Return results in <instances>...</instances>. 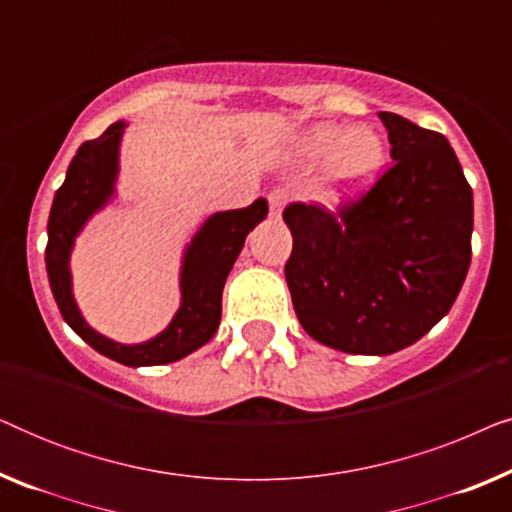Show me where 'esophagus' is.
Returning <instances> with one entry per match:
<instances>
[{
    "instance_id": "1",
    "label": "esophagus",
    "mask_w": 512,
    "mask_h": 512,
    "mask_svg": "<svg viewBox=\"0 0 512 512\" xmlns=\"http://www.w3.org/2000/svg\"><path fill=\"white\" fill-rule=\"evenodd\" d=\"M289 198V191L286 188H275V191H270L268 195V202H270V216H282V209H284V202Z\"/></svg>"
}]
</instances>
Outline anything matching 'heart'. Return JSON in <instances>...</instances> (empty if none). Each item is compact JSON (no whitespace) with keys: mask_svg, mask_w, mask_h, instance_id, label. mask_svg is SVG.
<instances>
[{"mask_svg":"<svg viewBox=\"0 0 512 512\" xmlns=\"http://www.w3.org/2000/svg\"><path fill=\"white\" fill-rule=\"evenodd\" d=\"M303 153L310 160L328 158L319 193L326 202H340L366 191L387 160V149L375 130L338 123H319L307 130Z\"/></svg>","mask_w":512,"mask_h":512,"instance_id":"1","label":"heart"}]
</instances>
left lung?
<instances>
[{
	"instance_id": "8db88e82",
	"label": "left lung",
	"mask_w": 512,
	"mask_h": 512,
	"mask_svg": "<svg viewBox=\"0 0 512 512\" xmlns=\"http://www.w3.org/2000/svg\"><path fill=\"white\" fill-rule=\"evenodd\" d=\"M391 167L338 212L284 209V265L307 335L347 354H394L450 312L471 265L473 191L450 142L382 111Z\"/></svg>"
}]
</instances>
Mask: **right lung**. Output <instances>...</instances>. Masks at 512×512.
<instances>
[{"label":"right lung","mask_w":512,"mask_h":512,"mask_svg":"<svg viewBox=\"0 0 512 512\" xmlns=\"http://www.w3.org/2000/svg\"><path fill=\"white\" fill-rule=\"evenodd\" d=\"M123 128V121L109 125L100 137L81 144L69 163L65 184L55 193L48 216V282L62 319L90 347L123 366H163L184 359L186 354L212 340L221 321L223 284L240 256L249 230L268 216V200L258 198L254 205L244 209L212 214L202 223L186 247L181 265V307L163 333L142 345H121L104 338L86 324L74 303L69 254L86 221L114 195Z\"/></svg>","instance_id":"add662e5"}]
</instances>
